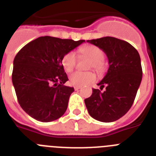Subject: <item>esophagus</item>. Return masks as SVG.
Returning <instances> with one entry per match:
<instances>
[{
    "label": "esophagus",
    "mask_w": 156,
    "mask_h": 156,
    "mask_svg": "<svg viewBox=\"0 0 156 156\" xmlns=\"http://www.w3.org/2000/svg\"><path fill=\"white\" fill-rule=\"evenodd\" d=\"M80 87H74V89H75V90H80Z\"/></svg>",
    "instance_id": "1"
}]
</instances>
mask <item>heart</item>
I'll return each instance as SVG.
<instances>
[{"label":"heart","instance_id":"heart-1","mask_svg":"<svg viewBox=\"0 0 156 156\" xmlns=\"http://www.w3.org/2000/svg\"><path fill=\"white\" fill-rule=\"evenodd\" d=\"M79 55L80 57L89 58L90 62L89 68H94L97 72L101 73L104 69L103 59L104 53L99 47L93 45H87L82 46L79 49ZM76 63V56L73 52H69L63 55L62 58V64L65 70L71 72L75 68ZM96 80V75L92 71L88 72H76L69 76V83L75 87H83L88 85Z\"/></svg>","mask_w":156,"mask_h":156}]
</instances>
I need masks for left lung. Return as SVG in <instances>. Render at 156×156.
Wrapping results in <instances>:
<instances>
[{
    "instance_id": "left-lung-1",
    "label": "left lung",
    "mask_w": 156,
    "mask_h": 156,
    "mask_svg": "<svg viewBox=\"0 0 156 156\" xmlns=\"http://www.w3.org/2000/svg\"><path fill=\"white\" fill-rule=\"evenodd\" d=\"M99 47L108 58V73L93 89L92 95L84 100L89 114L102 122H113L129 111L141 82L142 69L139 53L128 42L114 38L103 37L87 40Z\"/></svg>"
}]
</instances>
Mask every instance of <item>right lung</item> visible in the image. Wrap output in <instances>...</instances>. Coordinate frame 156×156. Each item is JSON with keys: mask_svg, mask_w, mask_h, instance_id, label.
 <instances>
[{"mask_svg": "<svg viewBox=\"0 0 156 156\" xmlns=\"http://www.w3.org/2000/svg\"><path fill=\"white\" fill-rule=\"evenodd\" d=\"M84 42L39 37L18 52L12 83L20 106L29 116L49 122L63 115L74 88L64 85L69 79L62 58Z\"/></svg>", "mask_w": 156, "mask_h": 156, "instance_id": "add662e5", "label": "right lung"}]
</instances>
